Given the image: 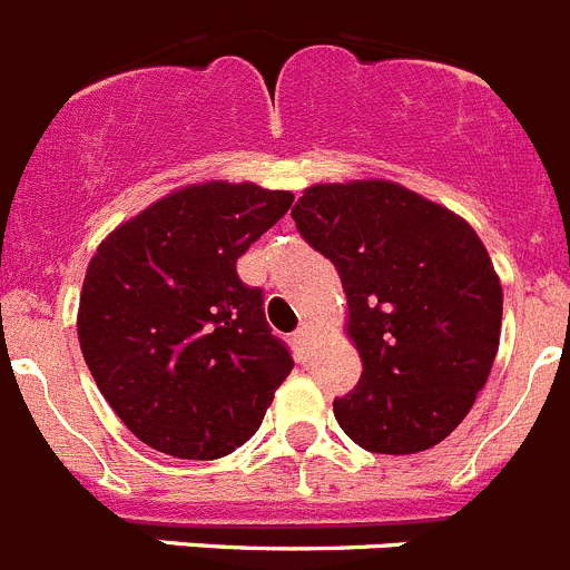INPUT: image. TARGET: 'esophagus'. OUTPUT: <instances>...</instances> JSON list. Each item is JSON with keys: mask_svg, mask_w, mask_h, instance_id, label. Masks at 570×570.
<instances>
[{"mask_svg": "<svg viewBox=\"0 0 570 570\" xmlns=\"http://www.w3.org/2000/svg\"><path fill=\"white\" fill-rule=\"evenodd\" d=\"M295 344H298L304 353H309V344H313V326L301 324L298 333H295Z\"/></svg>", "mask_w": 570, "mask_h": 570, "instance_id": "esophagus-1", "label": "esophagus"}]
</instances>
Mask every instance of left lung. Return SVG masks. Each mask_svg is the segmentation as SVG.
Masks as SVG:
<instances>
[{"label":"left lung","mask_w":570,"mask_h":570,"mask_svg":"<svg viewBox=\"0 0 570 570\" xmlns=\"http://www.w3.org/2000/svg\"><path fill=\"white\" fill-rule=\"evenodd\" d=\"M292 220L333 261L364 373L333 402L370 453H419L470 413L491 375L502 286L462 217L387 180L306 189Z\"/></svg>","instance_id":"obj_1"}]
</instances>
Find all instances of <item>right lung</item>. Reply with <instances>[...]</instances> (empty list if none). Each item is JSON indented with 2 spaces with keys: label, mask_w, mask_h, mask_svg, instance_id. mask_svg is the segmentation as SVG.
Segmentation results:
<instances>
[{
  "label": "right lung",
  "mask_w": 570,
  "mask_h": 570,
  "mask_svg": "<svg viewBox=\"0 0 570 570\" xmlns=\"http://www.w3.org/2000/svg\"><path fill=\"white\" fill-rule=\"evenodd\" d=\"M295 197L252 183H203L114 229L79 295V346L114 413L148 448L220 459L249 442L292 370L264 289L237 257Z\"/></svg>",
  "instance_id": "obj_1"
}]
</instances>
